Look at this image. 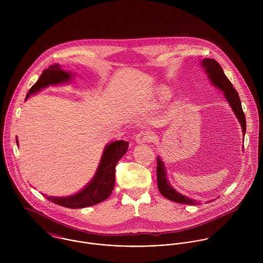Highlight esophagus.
<instances>
[{"instance_id":"esophagus-1","label":"esophagus","mask_w":263,"mask_h":263,"mask_svg":"<svg viewBox=\"0 0 263 263\" xmlns=\"http://www.w3.org/2000/svg\"><path fill=\"white\" fill-rule=\"evenodd\" d=\"M154 140V135L151 130H141L137 137H136V141L137 143L139 144H142V143H148V142H152Z\"/></svg>"}]
</instances>
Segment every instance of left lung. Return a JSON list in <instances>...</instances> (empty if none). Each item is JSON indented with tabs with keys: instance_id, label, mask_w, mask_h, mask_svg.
I'll return each mask as SVG.
<instances>
[{
	"instance_id": "8db88e82",
	"label": "left lung",
	"mask_w": 263,
	"mask_h": 263,
	"mask_svg": "<svg viewBox=\"0 0 263 263\" xmlns=\"http://www.w3.org/2000/svg\"><path fill=\"white\" fill-rule=\"evenodd\" d=\"M201 64H202V67L205 69L206 74H209V78L212 81V83H214L215 86H217L219 89H221L224 92L227 101L231 105L233 111L235 112L239 122L241 123L243 135H245L246 118L242 109V104H241V100L238 92L235 90L232 83L225 75L223 68L217 61L213 59H204L201 62ZM157 181H158V189L164 197L172 201L183 203V204L196 205L199 203L198 201L188 198L187 196L180 194L174 188L171 187L170 183L166 178V170H165L163 161L160 159V157H157Z\"/></svg>"
}]
</instances>
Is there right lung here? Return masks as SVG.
I'll use <instances>...</instances> for the list:
<instances>
[{
    "instance_id": "1",
    "label": "right lung",
    "mask_w": 263,
    "mask_h": 263,
    "mask_svg": "<svg viewBox=\"0 0 263 263\" xmlns=\"http://www.w3.org/2000/svg\"><path fill=\"white\" fill-rule=\"evenodd\" d=\"M70 77L69 73L63 71L58 65L49 66L30 88L26 99L42 88L69 81ZM16 142L18 143L17 139ZM127 149L128 142L124 141H116L106 146L93 180L80 192L67 197L44 196L53 203L70 209H82L105 200L110 196L115 184V166Z\"/></svg>"
}]
</instances>
